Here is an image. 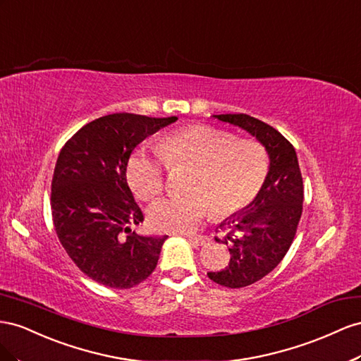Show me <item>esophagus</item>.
Returning a JSON list of instances; mask_svg holds the SVG:
<instances>
[{"label":"esophagus","instance_id":"esophagus-1","mask_svg":"<svg viewBox=\"0 0 361 361\" xmlns=\"http://www.w3.org/2000/svg\"><path fill=\"white\" fill-rule=\"evenodd\" d=\"M188 239H189L190 242H193V243H200V245H209V243H210V238H209V235H204V234L189 235Z\"/></svg>","mask_w":361,"mask_h":361}]
</instances>
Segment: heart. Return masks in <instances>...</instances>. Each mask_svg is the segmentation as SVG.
<instances>
[{"label":"heart","instance_id":"1","mask_svg":"<svg viewBox=\"0 0 361 361\" xmlns=\"http://www.w3.org/2000/svg\"><path fill=\"white\" fill-rule=\"evenodd\" d=\"M193 164L184 197L157 201L149 209L154 228L188 233L213 213L233 216L245 210L260 193L269 171L267 152L259 140L235 139L230 131L192 126L161 137L159 151L139 148L127 163V180L140 200L151 201L164 189L168 166Z\"/></svg>","mask_w":361,"mask_h":361}]
</instances>
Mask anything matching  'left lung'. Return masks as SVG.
<instances>
[{
	"label": "left lung",
	"instance_id": "1",
	"mask_svg": "<svg viewBox=\"0 0 361 361\" xmlns=\"http://www.w3.org/2000/svg\"><path fill=\"white\" fill-rule=\"evenodd\" d=\"M213 118L248 131L266 148L269 171L257 198L219 226L216 242L228 246V266L209 272L212 281L231 289L254 284L274 271L289 251L302 214V175L292 143L280 131L245 113Z\"/></svg>",
	"mask_w": 361,
	"mask_h": 361
}]
</instances>
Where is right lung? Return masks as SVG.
<instances>
[{
    "instance_id": "right-lung-1",
    "label": "right lung",
    "mask_w": 361,
    "mask_h": 361,
    "mask_svg": "<svg viewBox=\"0 0 361 361\" xmlns=\"http://www.w3.org/2000/svg\"><path fill=\"white\" fill-rule=\"evenodd\" d=\"M178 118L113 113L80 128L61 148L51 183L57 238L92 280L130 289L156 269L168 235L131 231L143 213L127 183V163L139 143Z\"/></svg>"
}]
</instances>
